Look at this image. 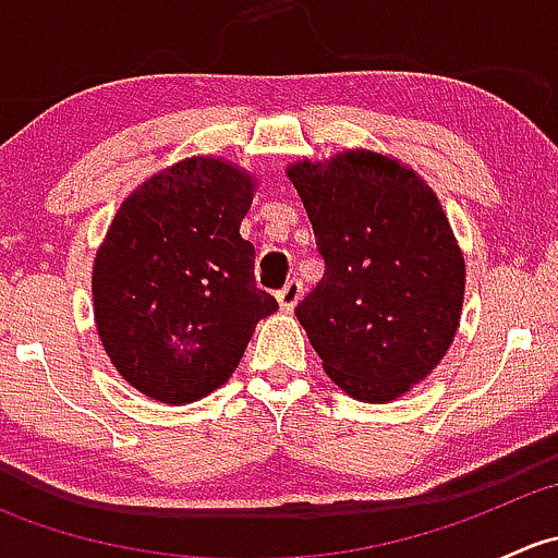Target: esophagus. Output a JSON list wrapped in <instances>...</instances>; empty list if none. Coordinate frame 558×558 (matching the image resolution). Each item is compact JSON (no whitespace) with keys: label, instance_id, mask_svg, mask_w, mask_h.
<instances>
[{"label":"esophagus","instance_id":"obj_1","mask_svg":"<svg viewBox=\"0 0 558 558\" xmlns=\"http://www.w3.org/2000/svg\"><path fill=\"white\" fill-rule=\"evenodd\" d=\"M275 296H278L280 311L291 313L296 307V302H300V296H302V283H300V280H289V283H286L283 289H280Z\"/></svg>","mask_w":558,"mask_h":558}]
</instances>
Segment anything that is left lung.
I'll list each match as a JSON object with an SVG mask.
<instances>
[{"instance_id":"obj_1","label":"left lung","mask_w":558,"mask_h":558,"mask_svg":"<svg viewBox=\"0 0 558 558\" xmlns=\"http://www.w3.org/2000/svg\"><path fill=\"white\" fill-rule=\"evenodd\" d=\"M324 256L296 307L324 373L348 397L386 404L451 348L464 305V253L413 167L367 148L286 167Z\"/></svg>"}]
</instances>
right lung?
Segmentation results:
<instances>
[{"label": "right lung", "instance_id": "1", "mask_svg": "<svg viewBox=\"0 0 558 558\" xmlns=\"http://www.w3.org/2000/svg\"><path fill=\"white\" fill-rule=\"evenodd\" d=\"M256 185L221 156H191L140 183L107 227L94 324L118 375L156 402L189 404L227 384L258 320L278 311L240 238Z\"/></svg>", "mask_w": 558, "mask_h": 558}]
</instances>
